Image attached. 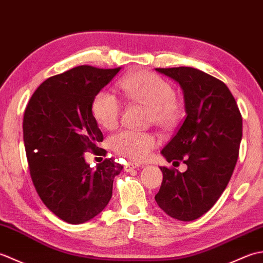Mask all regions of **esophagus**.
I'll return each instance as SVG.
<instances>
[{"label": "esophagus", "mask_w": 263, "mask_h": 263, "mask_svg": "<svg viewBox=\"0 0 263 263\" xmlns=\"http://www.w3.org/2000/svg\"><path fill=\"white\" fill-rule=\"evenodd\" d=\"M139 167H141L140 164L138 163H128L125 166V172H130L131 170H135V168H139Z\"/></svg>", "instance_id": "1"}]
</instances>
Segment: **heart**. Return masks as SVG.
I'll return each instance as SVG.
<instances>
[{"label":"heart","mask_w":263,"mask_h":263,"mask_svg":"<svg viewBox=\"0 0 263 263\" xmlns=\"http://www.w3.org/2000/svg\"><path fill=\"white\" fill-rule=\"evenodd\" d=\"M120 88L126 98L150 107V120L155 124L163 127L176 124L180 116L176 92L160 77L148 71H136L123 78ZM91 110L98 124L110 130L119 123L122 104L115 95L102 90L95 96ZM157 146V137L146 132L124 130L111 138V147L117 154L137 161L148 159Z\"/></svg>","instance_id":"b5f03b06"}]
</instances>
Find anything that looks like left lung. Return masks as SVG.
<instances>
[{"label": "left lung", "mask_w": 263, "mask_h": 263, "mask_svg": "<svg viewBox=\"0 0 263 263\" xmlns=\"http://www.w3.org/2000/svg\"><path fill=\"white\" fill-rule=\"evenodd\" d=\"M181 86L186 117L161 150L171 163L183 161L181 173L160 167L163 182L155 195L167 215L191 221L212 208L235 168L242 140V115L224 82L189 66L156 69Z\"/></svg>", "instance_id": "obj_1"}]
</instances>
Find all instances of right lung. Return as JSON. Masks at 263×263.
Segmentation results:
<instances>
[{
  "label": "right lung",
  "instance_id": "right-lung-1",
  "mask_svg": "<svg viewBox=\"0 0 263 263\" xmlns=\"http://www.w3.org/2000/svg\"><path fill=\"white\" fill-rule=\"evenodd\" d=\"M120 70L80 65L48 78L25 110L22 130L32 183L44 204L69 224H82L105 209L123 168L108 158L92 170L83 155H106L98 147L104 137L91 106Z\"/></svg>",
  "mask_w": 263,
  "mask_h": 263
}]
</instances>
